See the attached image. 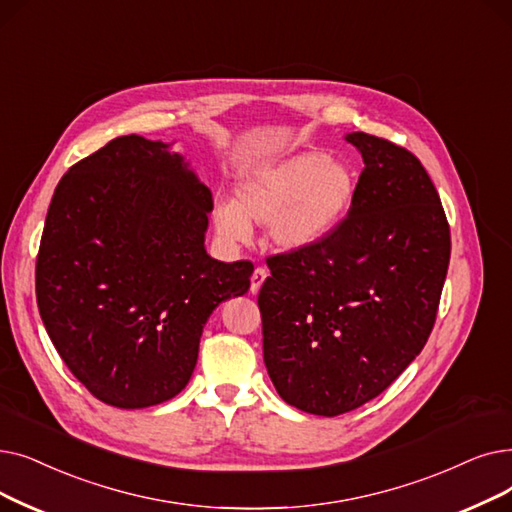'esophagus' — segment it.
I'll return each instance as SVG.
<instances>
[{"mask_svg":"<svg viewBox=\"0 0 512 512\" xmlns=\"http://www.w3.org/2000/svg\"><path fill=\"white\" fill-rule=\"evenodd\" d=\"M265 278H268V268H261V265H259V268L253 270V276H251V293L259 291Z\"/></svg>","mask_w":512,"mask_h":512,"instance_id":"obj_1","label":"esophagus"}]
</instances>
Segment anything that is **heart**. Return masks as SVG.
I'll return each instance as SVG.
<instances>
[{"mask_svg":"<svg viewBox=\"0 0 512 512\" xmlns=\"http://www.w3.org/2000/svg\"><path fill=\"white\" fill-rule=\"evenodd\" d=\"M351 196L353 175L345 163L303 152L242 175L234 203L215 207V226L226 238L244 240L251 221H268L274 244L303 249L339 224Z\"/></svg>","mask_w":512,"mask_h":512,"instance_id":"heart-1","label":"heart"}]
</instances>
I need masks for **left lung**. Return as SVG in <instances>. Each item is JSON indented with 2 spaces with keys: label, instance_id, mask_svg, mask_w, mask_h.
Returning a JSON list of instances; mask_svg holds the SVG:
<instances>
[{
  "label": "left lung",
  "instance_id": "left-lung-1",
  "mask_svg": "<svg viewBox=\"0 0 512 512\" xmlns=\"http://www.w3.org/2000/svg\"><path fill=\"white\" fill-rule=\"evenodd\" d=\"M347 215L309 247L268 257L257 305L278 395L339 416L381 395L425 347L450 263V224L414 154L364 131Z\"/></svg>",
  "mask_w": 512,
  "mask_h": 512
}]
</instances>
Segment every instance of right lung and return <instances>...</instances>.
Returning a JSON list of instances; mask_svg holds the SVG:
<instances>
[{
	"label": "right lung",
	"instance_id": "right-lung-1",
	"mask_svg": "<svg viewBox=\"0 0 512 512\" xmlns=\"http://www.w3.org/2000/svg\"><path fill=\"white\" fill-rule=\"evenodd\" d=\"M211 209L180 154L142 136L110 140L62 175L35 263L37 307L100 402L133 410L175 397L211 311L249 291L251 261L205 251Z\"/></svg>",
	"mask_w": 512,
	"mask_h": 512
}]
</instances>
